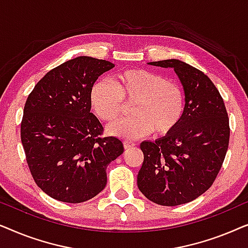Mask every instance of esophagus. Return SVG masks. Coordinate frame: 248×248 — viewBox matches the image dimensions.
Returning a JSON list of instances; mask_svg holds the SVG:
<instances>
[{
  "instance_id": "34e87169",
  "label": "esophagus",
  "mask_w": 248,
  "mask_h": 248,
  "mask_svg": "<svg viewBox=\"0 0 248 248\" xmlns=\"http://www.w3.org/2000/svg\"><path fill=\"white\" fill-rule=\"evenodd\" d=\"M123 144H124V148L125 149H128V148H133L134 145H135V142L131 141V140H124Z\"/></svg>"
}]
</instances>
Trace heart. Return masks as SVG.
<instances>
[{
	"label": "heart",
	"instance_id": "1",
	"mask_svg": "<svg viewBox=\"0 0 248 248\" xmlns=\"http://www.w3.org/2000/svg\"><path fill=\"white\" fill-rule=\"evenodd\" d=\"M125 103L132 116L109 126L110 134L137 139L150 133H170L181 123L185 113L186 96L178 81L143 69L125 70L114 78V84L96 81L90 88L89 103L94 115L113 123L124 111Z\"/></svg>",
	"mask_w": 248,
	"mask_h": 248
}]
</instances>
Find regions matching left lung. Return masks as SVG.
<instances>
[{
	"mask_svg": "<svg viewBox=\"0 0 248 248\" xmlns=\"http://www.w3.org/2000/svg\"><path fill=\"white\" fill-rule=\"evenodd\" d=\"M149 64L174 69L186 107L174 131L140 144L144 159L138 187L157 204H184L208 191L221 169L229 144L228 114L219 90L202 71L174 59Z\"/></svg>",
	"mask_w": 248,
	"mask_h": 248,
	"instance_id": "8db88e82",
	"label": "left lung"
}]
</instances>
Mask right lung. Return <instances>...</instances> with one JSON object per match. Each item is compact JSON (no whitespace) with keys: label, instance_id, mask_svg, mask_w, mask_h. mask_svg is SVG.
<instances>
[{"label":"right lung","instance_id":"obj_1","mask_svg":"<svg viewBox=\"0 0 248 248\" xmlns=\"http://www.w3.org/2000/svg\"><path fill=\"white\" fill-rule=\"evenodd\" d=\"M105 60L79 56L54 67L29 93L21 121L26 160L37 186L66 203L93 199L105 188L106 168L124 151L90 113L89 93L113 69Z\"/></svg>","mask_w":248,"mask_h":248}]
</instances>
